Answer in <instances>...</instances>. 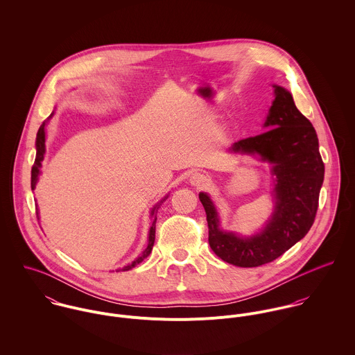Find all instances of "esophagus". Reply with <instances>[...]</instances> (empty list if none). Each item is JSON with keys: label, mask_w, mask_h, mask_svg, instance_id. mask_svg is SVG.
<instances>
[{"label": "esophagus", "mask_w": 355, "mask_h": 355, "mask_svg": "<svg viewBox=\"0 0 355 355\" xmlns=\"http://www.w3.org/2000/svg\"><path fill=\"white\" fill-rule=\"evenodd\" d=\"M191 183L194 186H197V187H202L205 184H207V179H206V176L202 175V173H194L191 176Z\"/></svg>", "instance_id": "esophagus-1"}]
</instances>
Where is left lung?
Segmentation results:
<instances>
[{
    "instance_id": "1",
    "label": "left lung",
    "mask_w": 355,
    "mask_h": 355,
    "mask_svg": "<svg viewBox=\"0 0 355 355\" xmlns=\"http://www.w3.org/2000/svg\"><path fill=\"white\" fill-rule=\"evenodd\" d=\"M273 89L275 101L265 121L269 130L241 139L231 148L235 153H257L273 164L276 209L272 220L261 234L248 239L223 232L214 205L206 194H200L211 250L223 261L242 268L272 262L304 238L314 223L324 182V162L314 127L286 89Z\"/></svg>"
}]
</instances>
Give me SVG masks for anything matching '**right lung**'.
<instances>
[{"mask_svg": "<svg viewBox=\"0 0 355 355\" xmlns=\"http://www.w3.org/2000/svg\"><path fill=\"white\" fill-rule=\"evenodd\" d=\"M35 146H37V155H35V161H34V165H33V169H31V189L34 190L35 189V184L38 182V176H40V169L42 166V161H44V154H45V121L41 124L40 130H38V134H37V142H35ZM165 200V198H164ZM158 209V206H155L152 210V214H154V210ZM37 216H38V211H37ZM155 220L157 217L154 216V220H153L152 227H150V234H149V243H148V248L144 253L141 254L132 263L119 269V270H130L132 269L134 266H137L138 263H141L149 254L152 253L153 245H154V239H155Z\"/></svg>", "mask_w": 355, "mask_h": 355, "instance_id": "1", "label": "right lung"}]
</instances>
